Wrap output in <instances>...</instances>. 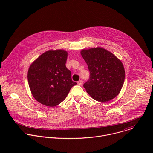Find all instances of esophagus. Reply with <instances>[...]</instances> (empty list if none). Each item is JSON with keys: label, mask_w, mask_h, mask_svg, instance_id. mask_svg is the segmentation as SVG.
Here are the masks:
<instances>
[{"label": "esophagus", "mask_w": 153, "mask_h": 153, "mask_svg": "<svg viewBox=\"0 0 153 153\" xmlns=\"http://www.w3.org/2000/svg\"><path fill=\"white\" fill-rule=\"evenodd\" d=\"M77 84H78L79 85H80V86L82 85H83V81H82V80H80L79 81L77 82Z\"/></svg>", "instance_id": "1"}]
</instances>
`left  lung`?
Wrapping results in <instances>:
<instances>
[{
	"label": "left lung",
	"mask_w": 153,
	"mask_h": 153,
	"mask_svg": "<svg viewBox=\"0 0 153 153\" xmlns=\"http://www.w3.org/2000/svg\"><path fill=\"white\" fill-rule=\"evenodd\" d=\"M80 54L90 72V80L83 85L86 92L99 102L115 98L122 90L125 76L121 60L99 47L83 49Z\"/></svg>",
	"instance_id": "left-lung-1"
}]
</instances>
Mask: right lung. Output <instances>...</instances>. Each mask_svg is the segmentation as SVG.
Wrapping results in <instances>:
<instances>
[{
  "label": "right lung",
  "instance_id": "right-lung-1",
  "mask_svg": "<svg viewBox=\"0 0 153 153\" xmlns=\"http://www.w3.org/2000/svg\"><path fill=\"white\" fill-rule=\"evenodd\" d=\"M68 52L50 50L42 54L31 65L28 81L34 98L43 105L54 107L63 102L77 83L67 68Z\"/></svg>",
  "mask_w": 153,
  "mask_h": 153
}]
</instances>
